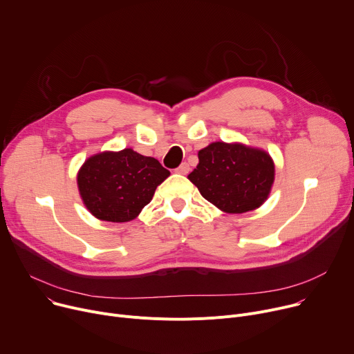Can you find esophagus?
<instances>
[{"instance_id":"34e87169","label":"esophagus","mask_w":354,"mask_h":354,"mask_svg":"<svg viewBox=\"0 0 354 354\" xmlns=\"http://www.w3.org/2000/svg\"><path fill=\"white\" fill-rule=\"evenodd\" d=\"M176 174H180V175H186L187 172H189V165H187L186 162H182L179 167L176 168V171H175Z\"/></svg>"}]
</instances>
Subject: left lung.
<instances>
[{
  "label": "left lung",
  "mask_w": 354,
  "mask_h": 354,
  "mask_svg": "<svg viewBox=\"0 0 354 354\" xmlns=\"http://www.w3.org/2000/svg\"><path fill=\"white\" fill-rule=\"evenodd\" d=\"M189 180L201 195L227 214H243L261 206L274 179L272 158L241 144L214 142L198 153Z\"/></svg>",
  "instance_id": "obj_1"
}]
</instances>
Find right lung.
Returning a JSON list of instances; mask_svg holds the SVG:
<instances>
[{"instance_id": "add662e5", "label": "right lung", "mask_w": 354, "mask_h": 354, "mask_svg": "<svg viewBox=\"0 0 354 354\" xmlns=\"http://www.w3.org/2000/svg\"><path fill=\"white\" fill-rule=\"evenodd\" d=\"M169 171L132 149L91 156L78 174L81 198L93 216L106 222L135 219Z\"/></svg>"}]
</instances>
